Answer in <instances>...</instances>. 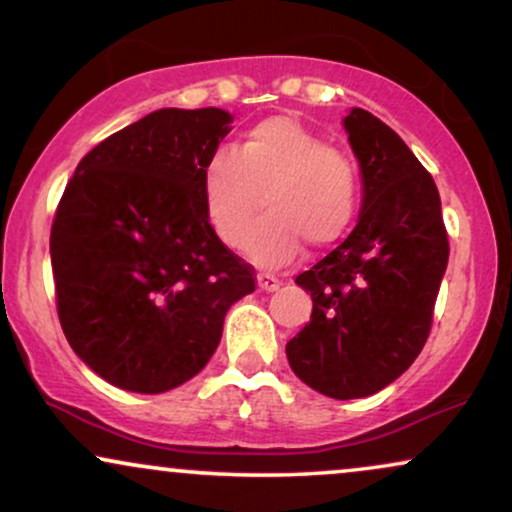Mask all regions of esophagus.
Returning a JSON list of instances; mask_svg holds the SVG:
<instances>
[{
    "label": "esophagus",
    "mask_w": 512,
    "mask_h": 512,
    "mask_svg": "<svg viewBox=\"0 0 512 512\" xmlns=\"http://www.w3.org/2000/svg\"><path fill=\"white\" fill-rule=\"evenodd\" d=\"M256 279H258V289H261V291H277L279 286H282L279 277L270 275V272H258Z\"/></svg>",
    "instance_id": "1"
}]
</instances>
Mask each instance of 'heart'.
I'll use <instances>...</instances> for the list:
<instances>
[{
  "instance_id": "b5f03b06",
  "label": "heart",
  "mask_w": 512,
  "mask_h": 512,
  "mask_svg": "<svg viewBox=\"0 0 512 512\" xmlns=\"http://www.w3.org/2000/svg\"><path fill=\"white\" fill-rule=\"evenodd\" d=\"M359 198L354 160L293 116H268L219 151L202 172V202L214 233L242 247L263 200L268 216L249 237L261 265L291 261L303 242L328 247L347 233Z\"/></svg>"
}]
</instances>
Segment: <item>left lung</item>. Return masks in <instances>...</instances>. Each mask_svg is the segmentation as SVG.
Masks as SVG:
<instances>
[{"label":"left lung","instance_id":"8db88e82","mask_svg":"<svg viewBox=\"0 0 512 512\" xmlns=\"http://www.w3.org/2000/svg\"><path fill=\"white\" fill-rule=\"evenodd\" d=\"M363 174L356 228L296 277L312 317L286 356L300 380L331 398H363L403 375L433 324L450 242L436 181L408 144L366 109L345 118Z\"/></svg>","mask_w":512,"mask_h":512}]
</instances>
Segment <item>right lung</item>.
<instances>
[{
  "instance_id": "right-lung-1",
  "label": "right lung",
  "mask_w": 512,
  "mask_h": 512,
  "mask_svg": "<svg viewBox=\"0 0 512 512\" xmlns=\"http://www.w3.org/2000/svg\"><path fill=\"white\" fill-rule=\"evenodd\" d=\"M223 109H158L81 158L55 209V305L79 359L114 387L160 394L198 375L256 272L214 233L202 172Z\"/></svg>"
}]
</instances>
